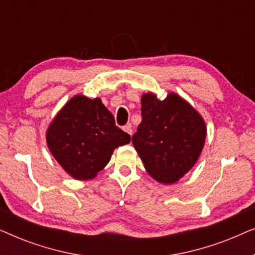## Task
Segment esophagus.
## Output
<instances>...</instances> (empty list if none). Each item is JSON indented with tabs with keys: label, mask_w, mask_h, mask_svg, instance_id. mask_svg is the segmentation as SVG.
<instances>
[{
	"label": "esophagus",
	"mask_w": 255,
	"mask_h": 255,
	"mask_svg": "<svg viewBox=\"0 0 255 255\" xmlns=\"http://www.w3.org/2000/svg\"><path fill=\"white\" fill-rule=\"evenodd\" d=\"M123 130L127 132V133L132 135V128H131V125H125V127H123Z\"/></svg>",
	"instance_id": "esophagus-1"
}]
</instances>
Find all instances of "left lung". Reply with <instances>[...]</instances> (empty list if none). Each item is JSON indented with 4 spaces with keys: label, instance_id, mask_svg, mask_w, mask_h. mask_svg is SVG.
<instances>
[{
    "label": "left lung",
    "instance_id": "1",
    "mask_svg": "<svg viewBox=\"0 0 255 255\" xmlns=\"http://www.w3.org/2000/svg\"><path fill=\"white\" fill-rule=\"evenodd\" d=\"M141 118L132 144L145 169L160 183H175L200 158L207 137L203 118L174 93L162 101L144 94Z\"/></svg>",
    "mask_w": 255,
    "mask_h": 255
}]
</instances>
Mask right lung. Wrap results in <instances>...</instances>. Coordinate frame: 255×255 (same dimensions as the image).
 <instances>
[{
  "mask_svg": "<svg viewBox=\"0 0 255 255\" xmlns=\"http://www.w3.org/2000/svg\"><path fill=\"white\" fill-rule=\"evenodd\" d=\"M130 140L101 99L82 95L65 104L46 132L52 155L76 180L94 179L110 161L114 149Z\"/></svg>",
  "mask_w": 255,
  "mask_h": 255,
  "instance_id": "obj_1",
  "label": "right lung"
}]
</instances>
